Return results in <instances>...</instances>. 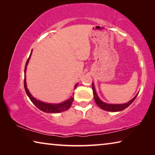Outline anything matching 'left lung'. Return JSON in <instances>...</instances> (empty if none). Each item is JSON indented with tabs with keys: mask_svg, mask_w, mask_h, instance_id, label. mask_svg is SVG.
Masks as SVG:
<instances>
[{
	"mask_svg": "<svg viewBox=\"0 0 155 155\" xmlns=\"http://www.w3.org/2000/svg\"><path fill=\"white\" fill-rule=\"evenodd\" d=\"M92 90H93V94H94V101H95L97 105H98L100 108L102 109L105 110L107 111H113V112H117V111H122V110L125 109L126 108L130 105V104L133 103V101H135L136 97L138 95V94L136 95L134 98L131 99L130 101H128V103H124V104H108L105 103L101 101V99L99 98V97L97 95V93L96 91L95 87H94V83L92 82Z\"/></svg>",
	"mask_w": 155,
	"mask_h": 155,
	"instance_id": "obj_1",
	"label": "left lung"
}]
</instances>
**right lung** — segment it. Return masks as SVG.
<instances>
[{
    "instance_id": "add662e5",
    "label": "right lung",
    "mask_w": 155,
    "mask_h": 155,
    "mask_svg": "<svg viewBox=\"0 0 155 155\" xmlns=\"http://www.w3.org/2000/svg\"><path fill=\"white\" fill-rule=\"evenodd\" d=\"M33 51V50H32ZM32 51L31 52L30 56L28 57V59H27V63H26L25 65V81H24V86H25V91L27 93V96H28V98L31 100V101L35 104V105L38 107L39 109H40L41 111H42L46 113H50V114H57V113H61L63 111H65L68 110V109H70V107H71L73 100H74V98L73 97H70L69 99L66 100L64 102L61 103H58V104H52V103H44V102L40 101L39 100H37L35 98L31 95V94L30 93V91H28L27 86V82H26V70H27V65L28 64V61H29V59L31 58V54H32ZM78 85V83L76 84V85L74 86V90L77 88Z\"/></svg>"
}]
</instances>
